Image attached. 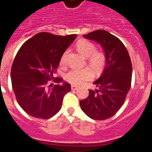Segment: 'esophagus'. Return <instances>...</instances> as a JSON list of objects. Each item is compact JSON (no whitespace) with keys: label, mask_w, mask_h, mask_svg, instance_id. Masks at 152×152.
<instances>
[{"label":"esophagus","mask_w":152,"mask_h":152,"mask_svg":"<svg viewBox=\"0 0 152 152\" xmlns=\"http://www.w3.org/2000/svg\"><path fill=\"white\" fill-rule=\"evenodd\" d=\"M71 89H72V91H76V90H77L78 89V87L77 86H71Z\"/></svg>","instance_id":"esophagus-1"}]
</instances>
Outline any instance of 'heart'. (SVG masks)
Wrapping results in <instances>:
<instances>
[{"label": "heart", "mask_w": 152, "mask_h": 152, "mask_svg": "<svg viewBox=\"0 0 152 152\" xmlns=\"http://www.w3.org/2000/svg\"><path fill=\"white\" fill-rule=\"evenodd\" d=\"M78 51L85 57H88L89 65L93 69L101 68L106 62V57L101 52H97L96 46L93 42L88 40H80L76 44ZM68 51L63 53L61 58V64H64ZM91 77V73L88 69H72L65 75V79L68 83L78 85Z\"/></svg>", "instance_id": "1"}]
</instances>
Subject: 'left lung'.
<instances>
[{
	"instance_id": "8db88e82",
	"label": "left lung",
	"mask_w": 152,
	"mask_h": 152,
	"mask_svg": "<svg viewBox=\"0 0 152 152\" xmlns=\"http://www.w3.org/2000/svg\"><path fill=\"white\" fill-rule=\"evenodd\" d=\"M85 38L100 44L106 56V65L98 79L97 88L80 100L83 111L94 120H105L114 115L124 104L131 86L132 64L127 49L120 39L104 30H97Z\"/></svg>"
}]
</instances>
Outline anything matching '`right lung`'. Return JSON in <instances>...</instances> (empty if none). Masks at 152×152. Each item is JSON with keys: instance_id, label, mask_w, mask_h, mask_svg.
Returning a JSON list of instances; mask_svg holds the SVG:
<instances>
[{"instance_id": "add662e5", "label": "right lung", "mask_w": 152, "mask_h": 152, "mask_svg": "<svg viewBox=\"0 0 152 152\" xmlns=\"http://www.w3.org/2000/svg\"><path fill=\"white\" fill-rule=\"evenodd\" d=\"M76 34L58 36L41 32L30 38L17 52L11 68V82L19 106L32 117L48 119L59 112L64 95L71 91L69 83L54 78L64 52Z\"/></svg>"}]
</instances>
